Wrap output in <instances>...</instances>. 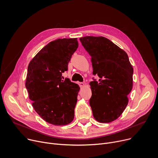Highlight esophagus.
<instances>
[{
  "label": "esophagus",
  "instance_id": "34e87169",
  "mask_svg": "<svg viewBox=\"0 0 158 158\" xmlns=\"http://www.w3.org/2000/svg\"><path fill=\"white\" fill-rule=\"evenodd\" d=\"M77 83H78L79 85L81 87H82V86H84V84L83 82H78Z\"/></svg>",
  "mask_w": 158,
  "mask_h": 158
}]
</instances>
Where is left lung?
Listing matches in <instances>:
<instances>
[{"label":"left lung","instance_id":"8db88e82","mask_svg":"<svg viewBox=\"0 0 158 158\" xmlns=\"http://www.w3.org/2000/svg\"><path fill=\"white\" fill-rule=\"evenodd\" d=\"M91 57L93 77L90 82L92 96L89 104L93 116L107 123L118 118L128 103L132 87L133 68L127 54L104 37L85 36L79 39Z\"/></svg>","mask_w":158,"mask_h":158}]
</instances>
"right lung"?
Instances as JSON below:
<instances>
[{"instance_id":"1","label":"right lung","mask_w":158,"mask_h":158,"mask_svg":"<svg viewBox=\"0 0 158 158\" xmlns=\"http://www.w3.org/2000/svg\"><path fill=\"white\" fill-rule=\"evenodd\" d=\"M79 44L77 38L59 39L43 48L30 62L26 82L29 99L37 113L56 126L71 123L74 118L79 86L62 74Z\"/></svg>"}]
</instances>
